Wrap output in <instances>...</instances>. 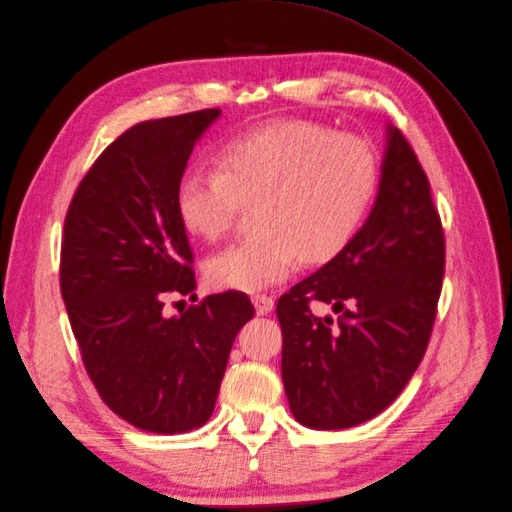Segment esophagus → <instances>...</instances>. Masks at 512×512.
I'll list each match as a JSON object with an SVG mask.
<instances>
[{
    "label": "esophagus",
    "mask_w": 512,
    "mask_h": 512,
    "mask_svg": "<svg viewBox=\"0 0 512 512\" xmlns=\"http://www.w3.org/2000/svg\"><path fill=\"white\" fill-rule=\"evenodd\" d=\"M252 304L256 308V314L264 316V314H268L270 310L275 308V299L270 297V295H254L252 297Z\"/></svg>",
    "instance_id": "esophagus-1"
}]
</instances>
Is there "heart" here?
Returning a JSON list of instances; mask_svg holds the SVG:
<instances>
[{
	"instance_id": "heart-1",
	"label": "heart",
	"mask_w": 512,
	"mask_h": 512,
	"mask_svg": "<svg viewBox=\"0 0 512 512\" xmlns=\"http://www.w3.org/2000/svg\"><path fill=\"white\" fill-rule=\"evenodd\" d=\"M378 186L370 144L306 119H277L223 144L217 169L190 171L177 186V217L202 239L225 235L244 204L252 237L204 264L215 289L256 293L289 279L299 262L335 258L362 227Z\"/></svg>"
}]
</instances>
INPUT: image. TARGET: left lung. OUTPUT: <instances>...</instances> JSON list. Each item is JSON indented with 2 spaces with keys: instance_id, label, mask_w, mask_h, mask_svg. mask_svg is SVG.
Segmentation results:
<instances>
[{
  "instance_id": "obj_1",
  "label": "left lung",
  "mask_w": 512,
  "mask_h": 512,
  "mask_svg": "<svg viewBox=\"0 0 512 512\" xmlns=\"http://www.w3.org/2000/svg\"><path fill=\"white\" fill-rule=\"evenodd\" d=\"M444 277V231L426 171L395 126L372 213L351 242L277 302L293 417L314 430L368 422L393 403L428 349ZM312 301L338 320L316 317Z\"/></svg>"
}]
</instances>
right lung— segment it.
Segmentation results:
<instances>
[{"label":"right lung","instance_id":"obj_1","mask_svg":"<svg viewBox=\"0 0 512 512\" xmlns=\"http://www.w3.org/2000/svg\"><path fill=\"white\" fill-rule=\"evenodd\" d=\"M219 115L136 124L88 169L66 215L59 285L84 368L113 413L155 434L208 422L231 345L254 316L242 291L163 314L167 295L196 289L175 198L196 140Z\"/></svg>","mask_w":512,"mask_h":512}]
</instances>
